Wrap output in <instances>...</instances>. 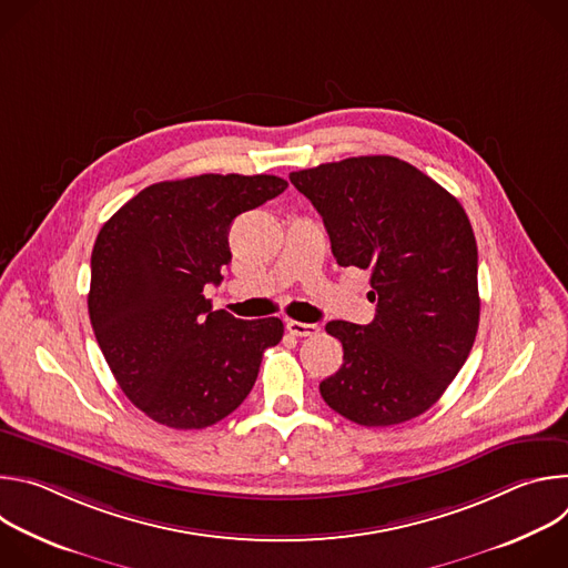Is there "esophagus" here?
<instances>
[{"instance_id": "esophagus-1", "label": "esophagus", "mask_w": 568, "mask_h": 568, "mask_svg": "<svg viewBox=\"0 0 568 568\" xmlns=\"http://www.w3.org/2000/svg\"><path fill=\"white\" fill-rule=\"evenodd\" d=\"M285 328H287V333L290 335H294V337H314V335H318V326L316 323H303V321H287L285 323Z\"/></svg>"}]
</instances>
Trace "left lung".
Returning a JSON list of instances; mask_svg holds the SVG:
<instances>
[{"label": "left lung", "instance_id": "1", "mask_svg": "<svg viewBox=\"0 0 568 568\" xmlns=\"http://www.w3.org/2000/svg\"><path fill=\"white\" fill-rule=\"evenodd\" d=\"M331 235L342 267L371 272L368 326L331 321L342 368L318 384L331 409L364 427L425 414L463 368L478 331V254L460 202L397 156H351L290 173Z\"/></svg>", "mask_w": 568, "mask_h": 568}]
</instances>
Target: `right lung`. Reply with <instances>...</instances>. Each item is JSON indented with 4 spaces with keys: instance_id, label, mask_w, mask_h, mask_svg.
<instances>
[{
    "instance_id": "right-lung-1",
    "label": "right lung",
    "mask_w": 568,
    "mask_h": 568,
    "mask_svg": "<svg viewBox=\"0 0 568 568\" xmlns=\"http://www.w3.org/2000/svg\"><path fill=\"white\" fill-rule=\"evenodd\" d=\"M276 175H197L159 182L99 231L88 296L92 328L128 399L173 429H204L235 412L263 353L283 339L276 316L213 310L204 287L231 263L229 229L281 195Z\"/></svg>"
}]
</instances>
